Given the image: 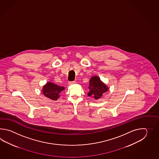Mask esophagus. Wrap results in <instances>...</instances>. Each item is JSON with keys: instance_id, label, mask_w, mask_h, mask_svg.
Segmentation results:
<instances>
[{"instance_id": "1", "label": "esophagus", "mask_w": 159, "mask_h": 159, "mask_svg": "<svg viewBox=\"0 0 159 159\" xmlns=\"http://www.w3.org/2000/svg\"><path fill=\"white\" fill-rule=\"evenodd\" d=\"M68 84H75V81H69V82H68Z\"/></svg>"}]
</instances>
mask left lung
I'll list each match as a JSON object with an SVG mask.
<instances>
[{
    "label": "left lung",
    "mask_w": 159,
    "mask_h": 159,
    "mask_svg": "<svg viewBox=\"0 0 159 159\" xmlns=\"http://www.w3.org/2000/svg\"><path fill=\"white\" fill-rule=\"evenodd\" d=\"M89 89L90 91L88 93V95L93 97L95 100L101 98L104 93L108 90L106 84L97 76L93 77L90 80Z\"/></svg>",
    "instance_id": "1"
}]
</instances>
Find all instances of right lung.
<instances>
[{"mask_svg": "<svg viewBox=\"0 0 159 159\" xmlns=\"http://www.w3.org/2000/svg\"><path fill=\"white\" fill-rule=\"evenodd\" d=\"M64 89V87L59 86L52 82H48L44 86L43 93L47 98L56 101L60 97V93Z\"/></svg>", "mask_w": 159, "mask_h": 159, "instance_id": "obj_1", "label": "right lung"}]
</instances>
